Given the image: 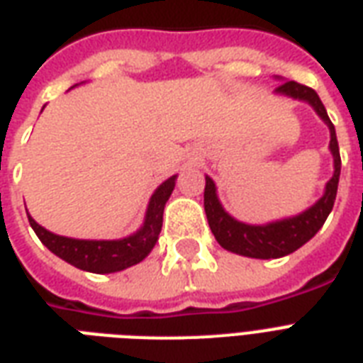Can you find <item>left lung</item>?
Returning a JSON list of instances; mask_svg holds the SVG:
<instances>
[{"mask_svg":"<svg viewBox=\"0 0 363 363\" xmlns=\"http://www.w3.org/2000/svg\"><path fill=\"white\" fill-rule=\"evenodd\" d=\"M274 93L289 96L295 101L308 102L314 108V112L322 118L323 123L329 127V137H331L329 152L333 156V177L325 184L322 198L303 213H298L295 217L281 218V220H272L267 225H247L232 217L230 213H226L223 203L218 201L215 182L211 177L206 175L203 207H206L207 223H209L213 236L218 245L225 247L226 251L251 257V259H280L303 247L304 243L316 236V232L322 228L325 218L333 209L339 175H341V156H339L335 127L329 120L325 106L320 101L316 91L297 82H284L276 87Z\"/></svg>","mask_w":363,"mask_h":363,"instance_id":"obj_1","label":"left lung"}]
</instances>
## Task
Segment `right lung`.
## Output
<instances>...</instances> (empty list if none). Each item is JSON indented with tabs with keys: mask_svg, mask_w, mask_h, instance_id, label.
I'll list each match as a JSON object with an SVG mask.
<instances>
[{
	"mask_svg": "<svg viewBox=\"0 0 363 363\" xmlns=\"http://www.w3.org/2000/svg\"><path fill=\"white\" fill-rule=\"evenodd\" d=\"M175 182L177 175H173L156 188V192L152 194L148 207H146L143 226L137 232H133L131 236L120 238V240H77V238L59 236L38 225L30 215H28V220L41 243L72 267L93 274L120 272L145 261L146 257L150 255L162 232L163 209L175 188Z\"/></svg>",
	"mask_w": 363,
	"mask_h": 363,
	"instance_id": "add662e5",
	"label": "right lung"
}]
</instances>
